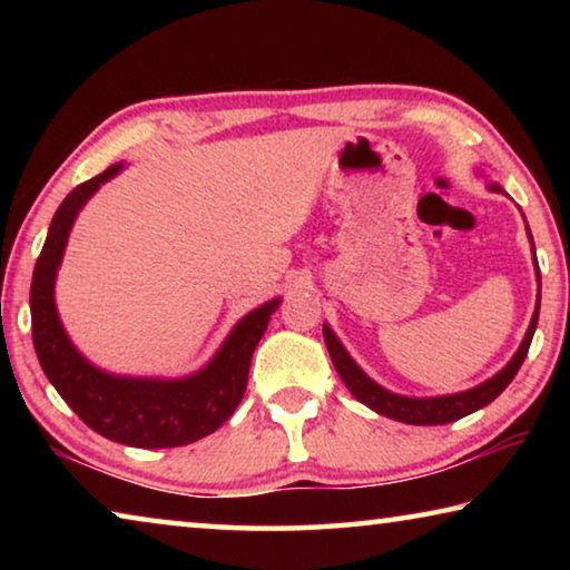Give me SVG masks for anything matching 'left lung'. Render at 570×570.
Here are the masks:
<instances>
[{
    "label": "left lung",
    "instance_id": "8db88e82",
    "mask_svg": "<svg viewBox=\"0 0 570 570\" xmlns=\"http://www.w3.org/2000/svg\"><path fill=\"white\" fill-rule=\"evenodd\" d=\"M493 190H500V188L493 186ZM538 308L540 306H535V314H533V320H530L523 344H520V350L515 352L513 360L508 362L503 372H498L493 380L478 384L475 390H468V392H460V394H448V397L414 400V397H400V394H392L387 390H382L380 384H374L360 370V366L352 362V356L344 352V346L332 334L330 326H324V342H326V350H330V356H332V362L336 366V372H340L342 382L346 384V387H350V392L354 394L356 400L366 404V407H372L374 412L384 414V417H392V420H400V422H407V424H448V422H455L460 417H465V414L475 412L480 407H485V404L493 402L498 394L503 392L510 382H513V377L520 370V364H523V360H525L528 346H530V342H533V332H535V324H538Z\"/></svg>",
    "mask_w": 570,
    "mask_h": 570
}]
</instances>
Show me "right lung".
I'll return each instance as SVG.
<instances>
[{"label": "right lung", "mask_w": 570, "mask_h": 570, "mask_svg": "<svg viewBox=\"0 0 570 570\" xmlns=\"http://www.w3.org/2000/svg\"><path fill=\"white\" fill-rule=\"evenodd\" d=\"M118 170L120 166H110L80 183L57 208L30 288L35 352L52 387L98 435L130 448H180L216 432L236 412L248 384L250 354L264 336L278 298L246 314L214 362L188 380L110 377L85 362L57 320L55 274L77 210Z\"/></svg>", "instance_id": "obj_1"}]
</instances>
